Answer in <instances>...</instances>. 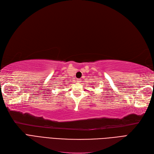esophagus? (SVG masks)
Wrapping results in <instances>:
<instances>
[{
  "mask_svg": "<svg viewBox=\"0 0 154 154\" xmlns=\"http://www.w3.org/2000/svg\"><path fill=\"white\" fill-rule=\"evenodd\" d=\"M81 81H82L81 79H78V80H77V82H78V83H80Z\"/></svg>",
  "mask_w": 154,
  "mask_h": 154,
  "instance_id": "esophagus-1",
  "label": "esophagus"
}]
</instances>
